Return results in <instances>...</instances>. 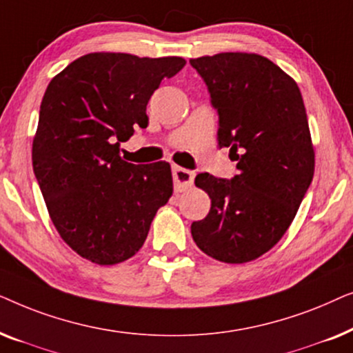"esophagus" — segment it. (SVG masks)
<instances>
[{"mask_svg":"<svg viewBox=\"0 0 353 353\" xmlns=\"http://www.w3.org/2000/svg\"><path fill=\"white\" fill-rule=\"evenodd\" d=\"M172 173H173V183H175L176 191H185L186 188H190L192 185V181H194V172L186 170V168L173 167Z\"/></svg>","mask_w":353,"mask_h":353,"instance_id":"obj_1","label":"esophagus"}]
</instances>
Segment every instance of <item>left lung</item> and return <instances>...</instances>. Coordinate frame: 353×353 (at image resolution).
I'll list each match as a JSON object with an SVG mask.
<instances>
[{
	"mask_svg": "<svg viewBox=\"0 0 353 353\" xmlns=\"http://www.w3.org/2000/svg\"><path fill=\"white\" fill-rule=\"evenodd\" d=\"M190 64L219 114L220 148H230V159L238 162L231 180L196 176L212 207L204 220L192 221V239L220 262H250L283 238L315 172L301 90L259 54L220 52Z\"/></svg>",
	"mask_w": 353,
	"mask_h": 353,
	"instance_id": "left-lung-1",
	"label": "left lung"
}]
</instances>
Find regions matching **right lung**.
<instances>
[{
  "label": "right lung",
  "mask_w": 353,
  "mask_h": 353,
  "mask_svg": "<svg viewBox=\"0 0 353 353\" xmlns=\"http://www.w3.org/2000/svg\"><path fill=\"white\" fill-rule=\"evenodd\" d=\"M183 57L90 52L48 85L33 138V172L61 238L81 257L114 265L141 249L173 192L168 162H125L120 143L146 128V105Z\"/></svg>",
  "instance_id": "add662e5"
}]
</instances>
